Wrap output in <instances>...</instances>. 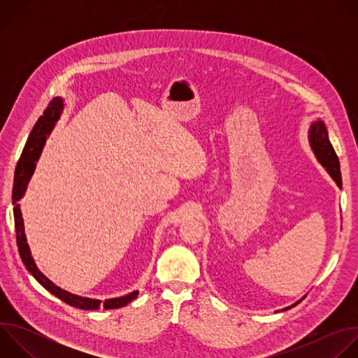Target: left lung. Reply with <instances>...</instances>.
<instances>
[{"label": "left lung", "instance_id": "obj_1", "mask_svg": "<svg viewBox=\"0 0 358 358\" xmlns=\"http://www.w3.org/2000/svg\"><path fill=\"white\" fill-rule=\"evenodd\" d=\"M309 144L315 152V156L317 159V162L326 169V171L330 174V177L334 180V182L337 184L338 188H341V173H340V163H338V157L336 155V151L329 140V131L326 129V124L323 120L316 119L309 129ZM306 297V294L297 300L296 303H293L292 306H287L283 310L292 309L293 306H296L297 303H300L303 299Z\"/></svg>", "mask_w": 358, "mask_h": 358}]
</instances>
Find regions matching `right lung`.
Wrapping results in <instances>:
<instances>
[{"label":"right lung","mask_w":358,"mask_h":358,"mask_svg":"<svg viewBox=\"0 0 358 358\" xmlns=\"http://www.w3.org/2000/svg\"><path fill=\"white\" fill-rule=\"evenodd\" d=\"M65 109V103L62 97H55L52 101H50L43 115L38 119L36 124L34 126L28 141L22 150L21 159L17 164L15 169V177H14V188H13V206H14V222H15V234H17V245H18V252L20 257L22 259V264L28 269V272L54 296L61 299L62 301L68 303L69 306H73V308L82 309V310H97L100 308L105 309H119L123 308V306L129 304L131 300H134L138 294V290H134L129 294L120 296V297H113V299H106L103 303L99 299H90V297H82L78 294H72L71 292H66L65 289H61L57 286L54 282H50L36 266L29 245L27 242V235H25V227H24V220H22V213L18 201L24 196L28 182L35 171L36 162L41 156L42 148L45 145V141L48 136L52 131L55 127L57 122L59 120L62 112Z\"/></svg>","instance_id":"1"}]
</instances>
